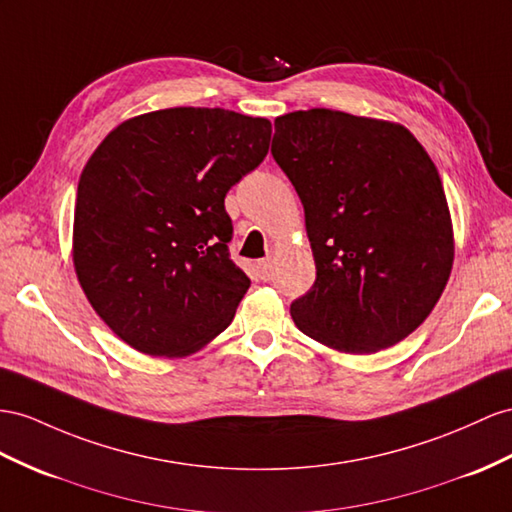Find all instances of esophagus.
Segmentation results:
<instances>
[{"label": "esophagus", "instance_id": "esophagus-1", "mask_svg": "<svg viewBox=\"0 0 512 512\" xmlns=\"http://www.w3.org/2000/svg\"><path fill=\"white\" fill-rule=\"evenodd\" d=\"M257 268H259V277H261V279H264V281H270V279H272V274H274V264H272V259H270V257L261 259L259 264H257Z\"/></svg>", "mask_w": 512, "mask_h": 512}]
</instances>
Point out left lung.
<instances>
[{
    "instance_id": "1",
    "label": "left lung",
    "mask_w": 512,
    "mask_h": 512,
    "mask_svg": "<svg viewBox=\"0 0 512 512\" xmlns=\"http://www.w3.org/2000/svg\"><path fill=\"white\" fill-rule=\"evenodd\" d=\"M272 157L305 207L316 283L290 313L316 342L370 355L402 342L454 261L437 166L409 129L313 108L274 121Z\"/></svg>"
}]
</instances>
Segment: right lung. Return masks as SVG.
I'll list each match as a JSON object with an SVG mask.
<instances>
[{
    "mask_svg": "<svg viewBox=\"0 0 512 512\" xmlns=\"http://www.w3.org/2000/svg\"><path fill=\"white\" fill-rule=\"evenodd\" d=\"M268 119L168 108L121 123L77 183L73 266L97 316L151 357L231 324L251 279L229 257L225 196L268 153Z\"/></svg>",
    "mask_w": 512,
    "mask_h": 512,
    "instance_id": "1",
    "label": "right lung"
}]
</instances>
